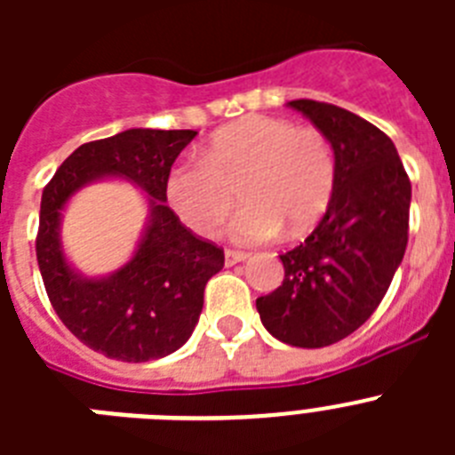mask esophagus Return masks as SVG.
I'll return each mask as SVG.
<instances>
[{
    "label": "esophagus",
    "instance_id": "34e87169",
    "mask_svg": "<svg viewBox=\"0 0 455 455\" xmlns=\"http://www.w3.org/2000/svg\"><path fill=\"white\" fill-rule=\"evenodd\" d=\"M246 257L248 255L243 251H230V248H228V251H225V264H228V267H235V264L243 262Z\"/></svg>",
    "mask_w": 455,
    "mask_h": 455
}]
</instances>
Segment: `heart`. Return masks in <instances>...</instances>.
Wrapping results in <instances>:
<instances>
[{
	"instance_id": "heart-1",
	"label": "heart",
	"mask_w": 455,
	"mask_h": 455,
	"mask_svg": "<svg viewBox=\"0 0 455 455\" xmlns=\"http://www.w3.org/2000/svg\"><path fill=\"white\" fill-rule=\"evenodd\" d=\"M337 159L331 140L316 127H299L277 116H248L212 136L200 162L168 172L166 200L196 235L219 230L236 204L235 239L267 241L287 225L309 230L331 204Z\"/></svg>"
}]
</instances>
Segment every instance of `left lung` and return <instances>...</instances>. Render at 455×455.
Returning <instances> with one entry per match:
<instances>
[{"instance_id": "1", "label": "left lung", "mask_w": 455, "mask_h": 455, "mask_svg": "<svg viewBox=\"0 0 455 455\" xmlns=\"http://www.w3.org/2000/svg\"><path fill=\"white\" fill-rule=\"evenodd\" d=\"M289 107L328 136L337 184L315 232L280 255L283 284L257 299V312L275 339L321 348L355 332L387 293L408 246L410 178L369 120L316 100Z\"/></svg>"}]
</instances>
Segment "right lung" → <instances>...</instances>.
<instances>
[{
	"label": "right lung",
	"mask_w": 455,
	"mask_h": 455,
	"mask_svg": "<svg viewBox=\"0 0 455 455\" xmlns=\"http://www.w3.org/2000/svg\"><path fill=\"white\" fill-rule=\"evenodd\" d=\"M193 130H127L88 140L43 188L36 257L47 299L68 331L92 351L123 363H148L178 351L191 337L204 284L225 264L223 248L196 236L166 204V180ZM124 174L153 200V220L130 265L102 281L75 276L62 259L58 219L79 186Z\"/></svg>",
	"instance_id": "right-lung-1"
}]
</instances>
